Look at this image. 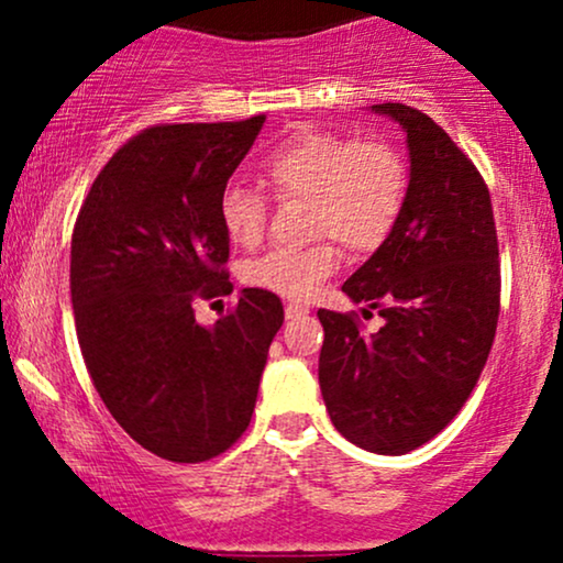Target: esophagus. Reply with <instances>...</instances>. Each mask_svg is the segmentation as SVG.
Returning <instances> with one entry per match:
<instances>
[{
	"mask_svg": "<svg viewBox=\"0 0 563 563\" xmlns=\"http://www.w3.org/2000/svg\"><path fill=\"white\" fill-rule=\"evenodd\" d=\"M303 314H309V307H303V303H286V320H299Z\"/></svg>",
	"mask_w": 563,
	"mask_h": 563,
	"instance_id": "obj_1",
	"label": "esophagus"
}]
</instances>
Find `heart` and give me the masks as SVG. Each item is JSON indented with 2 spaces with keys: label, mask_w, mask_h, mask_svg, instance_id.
<instances>
[{
  "label": "heart",
  "mask_w": 563,
  "mask_h": 563,
  "mask_svg": "<svg viewBox=\"0 0 563 563\" xmlns=\"http://www.w3.org/2000/svg\"><path fill=\"white\" fill-rule=\"evenodd\" d=\"M275 198L307 200V228L318 241L275 249L243 267L251 288L286 299H309L339 269V240L352 254H373L405 209L407 166L386 140H360L333 129L299 126L262 161ZM219 222L235 245H256L267 228V200L243 185L219 196Z\"/></svg>",
  "instance_id": "obj_1"
}]
</instances>
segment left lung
I'll use <instances>...</instances> for the list:
<instances>
[{
  "instance_id": "8db88e82",
  "label": "left lung",
  "mask_w": 563,
  "mask_h": 563,
  "mask_svg": "<svg viewBox=\"0 0 563 563\" xmlns=\"http://www.w3.org/2000/svg\"><path fill=\"white\" fill-rule=\"evenodd\" d=\"M407 132L410 185L391 235L341 290L384 318L320 309V389L335 429L357 448L405 455L461 412L500 314V260L484 177L437 121L380 102Z\"/></svg>"
}]
</instances>
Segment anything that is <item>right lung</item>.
Masks as SVG:
<instances>
[{
    "label": "right lung",
    "mask_w": 563,
    "mask_h": 563,
    "mask_svg": "<svg viewBox=\"0 0 563 563\" xmlns=\"http://www.w3.org/2000/svg\"><path fill=\"white\" fill-rule=\"evenodd\" d=\"M262 124L142 129L97 174L74 224L84 365L115 423L172 463L211 461L243 437L283 325V301L262 288H243L214 328L192 309L232 290L219 196Z\"/></svg>",
    "instance_id": "obj_1"
}]
</instances>
